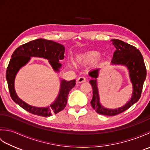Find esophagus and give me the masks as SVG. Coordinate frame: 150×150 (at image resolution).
I'll list each match as a JSON object with an SVG mask.
<instances>
[{"instance_id": "obj_1", "label": "esophagus", "mask_w": 150, "mask_h": 150, "mask_svg": "<svg viewBox=\"0 0 150 150\" xmlns=\"http://www.w3.org/2000/svg\"><path fill=\"white\" fill-rule=\"evenodd\" d=\"M85 81H86V78L84 77H79L77 80V83H82V82H84Z\"/></svg>"}]
</instances>
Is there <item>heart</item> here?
Masks as SVG:
<instances>
[{
    "label": "heart",
    "mask_w": 150,
    "mask_h": 150,
    "mask_svg": "<svg viewBox=\"0 0 150 150\" xmlns=\"http://www.w3.org/2000/svg\"><path fill=\"white\" fill-rule=\"evenodd\" d=\"M100 54L97 51H90L82 54L77 57V61L79 63L87 64L93 63L99 59Z\"/></svg>",
    "instance_id": "heart-1"
}]
</instances>
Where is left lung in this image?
<instances>
[{
    "label": "left lung",
    "instance_id": "8db88e82",
    "mask_svg": "<svg viewBox=\"0 0 150 150\" xmlns=\"http://www.w3.org/2000/svg\"><path fill=\"white\" fill-rule=\"evenodd\" d=\"M111 41L116 48L111 60V64L123 65L128 68L133 90L131 99L122 107L117 109H108L104 108L100 103L97 83V79L100 69L97 68L90 71L89 75L92 77L90 83L93 88V98L91 100V106L97 113L108 116H114L124 112L139 100L146 77V66L140 51L135 46L120 40L112 39Z\"/></svg>",
    "mask_w": 150,
    "mask_h": 150
}]
</instances>
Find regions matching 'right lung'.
<instances>
[{
	"label": "right lung",
	"instance_id": "obj_1",
	"mask_svg": "<svg viewBox=\"0 0 150 150\" xmlns=\"http://www.w3.org/2000/svg\"><path fill=\"white\" fill-rule=\"evenodd\" d=\"M64 52L65 47L62 44L43 39L30 41L17 47L12 54L6 70V80L13 100L28 112L42 117H50L64 109L69 92L76 84L75 79L70 81L62 79L58 97L52 104L44 108L30 106L22 100L17 96L14 88L16 75L20 68L30 61L31 57H40L49 60L54 71H59V68L62 66L59 60L64 58Z\"/></svg>",
	"mask_w": 150,
	"mask_h": 150
}]
</instances>
